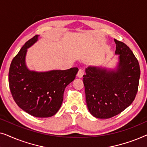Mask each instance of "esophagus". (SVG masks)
<instances>
[{
	"instance_id": "esophagus-1",
	"label": "esophagus",
	"mask_w": 147,
	"mask_h": 147,
	"mask_svg": "<svg viewBox=\"0 0 147 147\" xmlns=\"http://www.w3.org/2000/svg\"><path fill=\"white\" fill-rule=\"evenodd\" d=\"M84 74V70L83 69H80L79 71H78L77 74V76L78 78H81L83 77V75Z\"/></svg>"
}]
</instances>
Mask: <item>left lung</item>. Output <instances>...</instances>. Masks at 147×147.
<instances>
[{
  "label": "left lung",
  "instance_id": "8db88e82",
  "mask_svg": "<svg viewBox=\"0 0 147 147\" xmlns=\"http://www.w3.org/2000/svg\"><path fill=\"white\" fill-rule=\"evenodd\" d=\"M118 62L115 69L89 66L83 76L86 104L90 114L107 119L120 114L134 101L138 91L140 66L130 48L114 39Z\"/></svg>",
  "mask_w": 147,
  "mask_h": 147
}]
</instances>
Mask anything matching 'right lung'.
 <instances>
[{"label": "right lung", "mask_w": 147, "mask_h": 147, "mask_svg": "<svg viewBox=\"0 0 147 147\" xmlns=\"http://www.w3.org/2000/svg\"><path fill=\"white\" fill-rule=\"evenodd\" d=\"M38 37L26 42L13 58L9 84L14 100L22 110L35 117L47 118L59 110L66 86L75 79L78 68L47 71L28 69L25 63L27 49L38 41Z\"/></svg>", "instance_id": "right-lung-1"}]
</instances>
